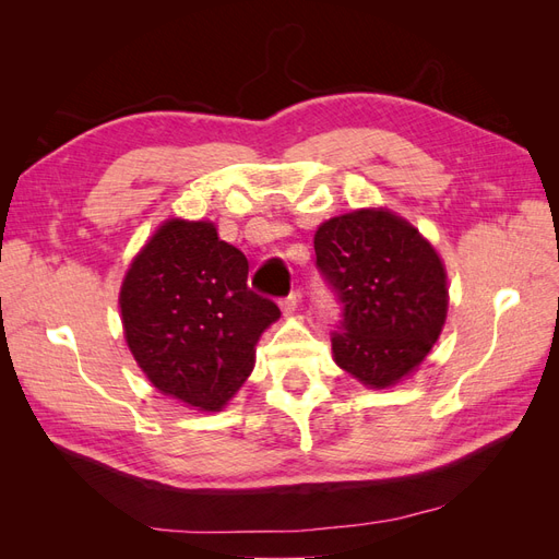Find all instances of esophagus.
Wrapping results in <instances>:
<instances>
[{
	"instance_id": "esophagus-1",
	"label": "esophagus",
	"mask_w": 559,
	"mask_h": 559,
	"mask_svg": "<svg viewBox=\"0 0 559 559\" xmlns=\"http://www.w3.org/2000/svg\"><path fill=\"white\" fill-rule=\"evenodd\" d=\"M298 302H300V294H298V292H292L289 296H286V298H282V300H280L282 312H284V314H292V312H296Z\"/></svg>"
}]
</instances>
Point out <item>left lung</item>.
Segmentation results:
<instances>
[{
  "label": "left lung",
  "instance_id": "8db88e82",
  "mask_svg": "<svg viewBox=\"0 0 559 559\" xmlns=\"http://www.w3.org/2000/svg\"><path fill=\"white\" fill-rule=\"evenodd\" d=\"M317 270L341 319L335 364L370 386L396 384L425 361L448 314L445 267L433 247L392 212L335 216L314 235Z\"/></svg>",
  "mask_w": 559,
  "mask_h": 559
}]
</instances>
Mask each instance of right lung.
<instances>
[{"label":"right lung","mask_w":559,"mask_h":559,"mask_svg":"<svg viewBox=\"0 0 559 559\" xmlns=\"http://www.w3.org/2000/svg\"><path fill=\"white\" fill-rule=\"evenodd\" d=\"M247 257L207 222L173 218L121 286L126 341L146 378L200 411H218L253 368V345L280 317L247 284Z\"/></svg>","instance_id":"1"}]
</instances>
